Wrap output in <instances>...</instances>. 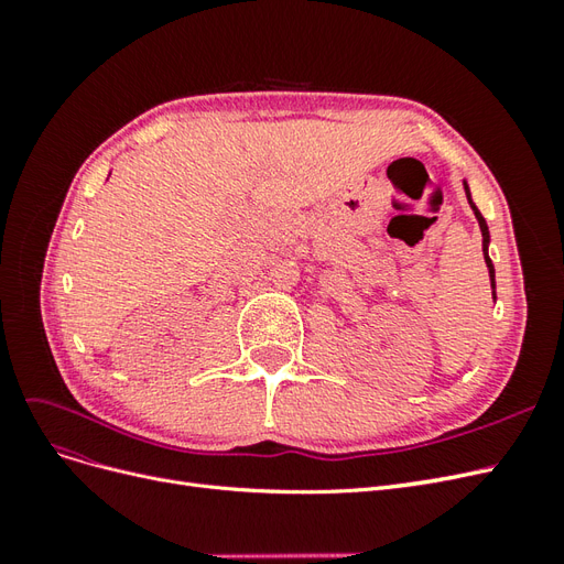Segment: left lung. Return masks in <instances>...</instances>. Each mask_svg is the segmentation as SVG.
Returning a JSON list of instances; mask_svg holds the SVG:
<instances>
[{
	"label": "left lung",
	"mask_w": 564,
	"mask_h": 564,
	"mask_svg": "<svg viewBox=\"0 0 564 564\" xmlns=\"http://www.w3.org/2000/svg\"><path fill=\"white\" fill-rule=\"evenodd\" d=\"M464 191H466V197H468L470 209H473V214H475V218H477V224H480V230H482V251H485V263H487V268H489L491 289H497V282H494V263H491L489 253H487V249H489V228H487V220H485V216L480 214V209L475 207V202H473V197H470V187H468L466 181H464ZM491 299H497V292H491Z\"/></svg>",
	"instance_id": "1"
}]
</instances>
